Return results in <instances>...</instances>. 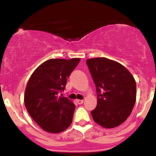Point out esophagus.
Wrapping results in <instances>:
<instances>
[{"mask_svg":"<svg viewBox=\"0 0 156 156\" xmlns=\"http://www.w3.org/2000/svg\"><path fill=\"white\" fill-rule=\"evenodd\" d=\"M83 102H84V100H76V103H78V104H79V105L82 104Z\"/></svg>","mask_w":156,"mask_h":156,"instance_id":"esophagus-1","label":"esophagus"}]
</instances>
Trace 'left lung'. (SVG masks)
Segmentation results:
<instances>
[{
	"label": "left lung",
	"instance_id": "obj_1",
	"mask_svg": "<svg viewBox=\"0 0 156 156\" xmlns=\"http://www.w3.org/2000/svg\"><path fill=\"white\" fill-rule=\"evenodd\" d=\"M97 93L93 119L100 126L112 128L123 123L136 102V81L120 63L104 57L86 61Z\"/></svg>",
	"mask_w": 156,
	"mask_h": 156
}]
</instances>
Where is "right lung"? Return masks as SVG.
Instances as JSON below:
<instances>
[{"mask_svg": "<svg viewBox=\"0 0 156 156\" xmlns=\"http://www.w3.org/2000/svg\"><path fill=\"white\" fill-rule=\"evenodd\" d=\"M79 62V58L50 59L30 77L25 91V106L33 120L45 131L59 133L72 123L75 104L58 94L65 90L67 78Z\"/></svg>", "mask_w": 156, "mask_h": 156, "instance_id": "1", "label": "right lung"}]
</instances>
